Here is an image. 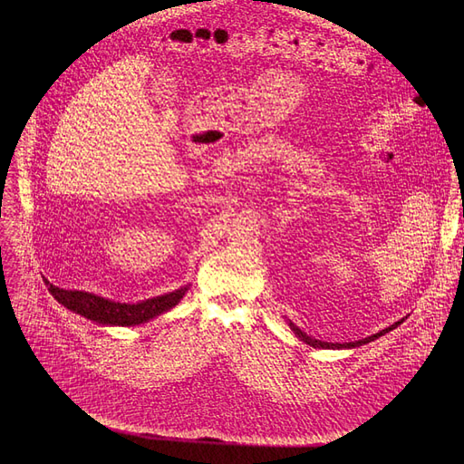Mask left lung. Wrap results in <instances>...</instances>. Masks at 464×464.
<instances>
[{"mask_svg":"<svg viewBox=\"0 0 464 464\" xmlns=\"http://www.w3.org/2000/svg\"><path fill=\"white\" fill-rule=\"evenodd\" d=\"M402 324V320L401 322H397V324H393L392 327H387V329H383V331H380V333H376V334H372V336H367V338H362V340H355V343H346V344H333V343H322V340H315V338H312V336H308L306 333H303L297 325H294V324H289V327L294 329V333L303 340V343H306L308 346H312V348H324V350H336V348H357V346H362V344H369V343H372V340H376L378 336H382V334H385V333H389L392 329H395L397 325H401Z\"/></svg>","mask_w":464,"mask_h":464,"instance_id":"left-lung-1","label":"left lung"}]
</instances>
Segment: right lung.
<instances>
[{"mask_svg":"<svg viewBox=\"0 0 464 464\" xmlns=\"http://www.w3.org/2000/svg\"><path fill=\"white\" fill-rule=\"evenodd\" d=\"M53 297L62 303L65 308L77 312L84 318L102 324V325H139L149 322L156 315L167 312L179 304V301L184 297L188 291L186 287H180L177 291H170L167 295L154 297V299H146L137 304H128V303H114L109 299H103L100 295L86 294V291H72V289H60L56 285L48 287Z\"/></svg>","mask_w":464,"mask_h":464,"instance_id":"right-lung-1","label":"right lung"}]
</instances>
